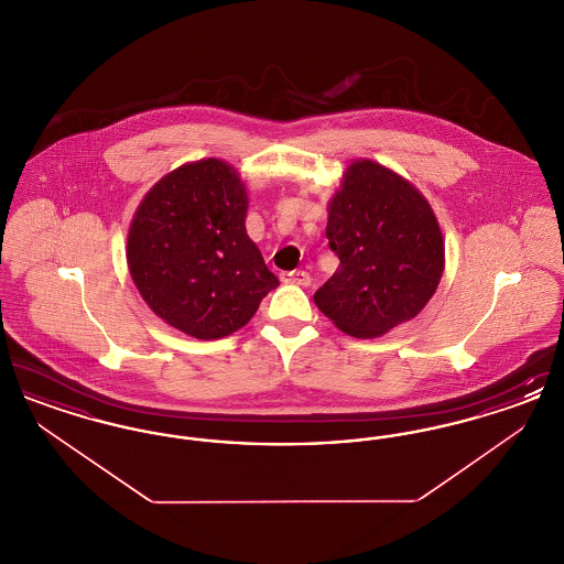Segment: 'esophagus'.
Returning <instances> with one entry per match:
<instances>
[{
  "mask_svg": "<svg viewBox=\"0 0 564 564\" xmlns=\"http://www.w3.org/2000/svg\"><path fill=\"white\" fill-rule=\"evenodd\" d=\"M281 281L283 283H292V285H311V274L306 270H290V272H283L281 274Z\"/></svg>",
  "mask_w": 564,
  "mask_h": 564,
  "instance_id": "1",
  "label": "esophagus"
}]
</instances>
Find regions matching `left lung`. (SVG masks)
<instances>
[{
  "instance_id": "8db88e82",
  "label": "left lung",
  "mask_w": 564,
  "mask_h": 564,
  "mask_svg": "<svg viewBox=\"0 0 564 564\" xmlns=\"http://www.w3.org/2000/svg\"><path fill=\"white\" fill-rule=\"evenodd\" d=\"M325 237L340 267L315 292L336 327L375 338L416 317L444 270V241L423 194L398 173L355 161L329 203Z\"/></svg>"
}]
</instances>
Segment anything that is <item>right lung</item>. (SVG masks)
<instances>
[{"label": "right lung", "instance_id": "add662e5", "mask_svg": "<svg viewBox=\"0 0 564 564\" xmlns=\"http://www.w3.org/2000/svg\"><path fill=\"white\" fill-rule=\"evenodd\" d=\"M241 177L217 159L189 162L145 194L127 260L148 306L175 329L215 340L249 322L279 285L245 230Z\"/></svg>", "mask_w": 564, "mask_h": 564}]
</instances>
